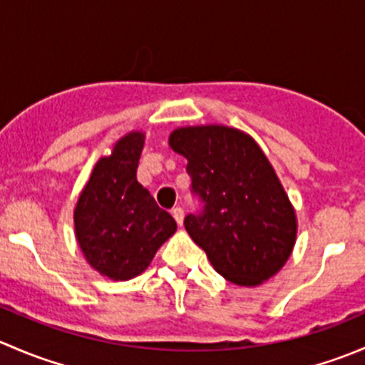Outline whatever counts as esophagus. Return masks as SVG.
<instances>
[{"label":"esophagus","mask_w":365,"mask_h":365,"mask_svg":"<svg viewBox=\"0 0 365 365\" xmlns=\"http://www.w3.org/2000/svg\"><path fill=\"white\" fill-rule=\"evenodd\" d=\"M173 217H175V220L178 222V226H182L183 224V208H180V206H176V208H173Z\"/></svg>","instance_id":"obj_1"}]
</instances>
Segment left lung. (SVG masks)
I'll list each match as a JSON object with an SVG mask.
<instances>
[{
    "label": "left lung",
    "instance_id": "obj_1",
    "mask_svg": "<svg viewBox=\"0 0 365 365\" xmlns=\"http://www.w3.org/2000/svg\"><path fill=\"white\" fill-rule=\"evenodd\" d=\"M173 152L187 159L201 215L185 230L230 282L245 288L274 277L292 256L297 213L270 160L245 132L227 125L180 127L169 134Z\"/></svg>",
    "mask_w": 365,
    "mask_h": 365
}]
</instances>
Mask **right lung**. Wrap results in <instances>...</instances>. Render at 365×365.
I'll use <instances>...</instances> for the list:
<instances>
[{
    "instance_id": "add662e5",
    "label": "right lung",
    "mask_w": 365,
    "mask_h": 365,
    "mask_svg": "<svg viewBox=\"0 0 365 365\" xmlns=\"http://www.w3.org/2000/svg\"><path fill=\"white\" fill-rule=\"evenodd\" d=\"M145 132L132 130L97 160L73 208L76 238L91 268L113 281L143 274L176 222L135 178Z\"/></svg>"
}]
</instances>
